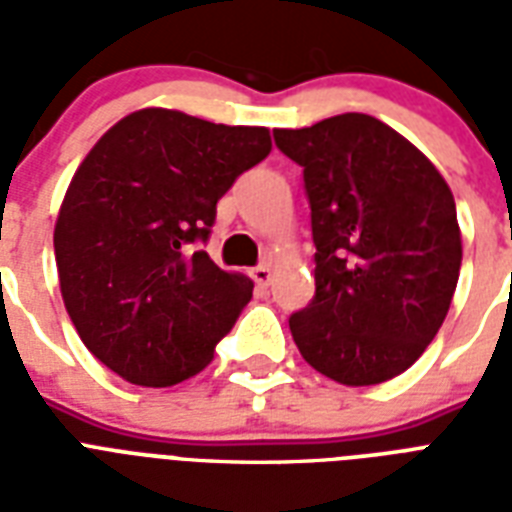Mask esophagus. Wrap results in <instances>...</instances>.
Instances as JSON below:
<instances>
[{"label":"esophagus","mask_w":512,"mask_h":512,"mask_svg":"<svg viewBox=\"0 0 512 512\" xmlns=\"http://www.w3.org/2000/svg\"><path fill=\"white\" fill-rule=\"evenodd\" d=\"M249 276L255 279L257 287H263V289L273 281V271L268 268V265H257V268H252V271H249Z\"/></svg>","instance_id":"esophagus-1"}]
</instances>
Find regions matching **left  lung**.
Instances as JSON below:
<instances>
[{"instance_id":"obj_1","label":"left lung","mask_w":512,"mask_h":512,"mask_svg":"<svg viewBox=\"0 0 512 512\" xmlns=\"http://www.w3.org/2000/svg\"><path fill=\"white\" fill-rule=\"evenodd\" d=\"M303 167L316 297L289 319L308 364L364 388L425 353L452 305L462 236L452 188L420 148L369 114L273 130Z\"/></svg>"}]
</instances>
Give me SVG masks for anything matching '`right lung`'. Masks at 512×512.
<instances>
[{
	"label": "right lung",
	"instance_id": "add662e5",
	"mask_svg": "<svg viewBox=\"0 0 512 512\" xmlns=\"http://www.w3.org/2000/svg\"><path fill=\"white\" fill-rule=\"evenodd\" d=\"M271 154L268 127L140 108L74 172L55 220L60 295L92 356L122 380L170 388L199 374L252 297L204 249L233 180Z\"/></svg>",
	"mask_w": 512,
	"mask_h": 512
}]
</instances>
